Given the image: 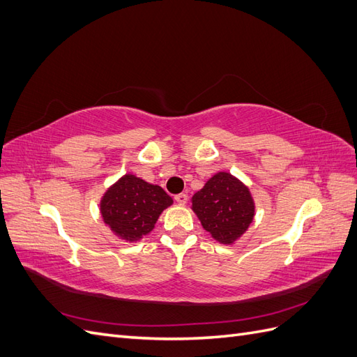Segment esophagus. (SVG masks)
<instances>
[{
  "label": "esophagus",
  "instance_id": "esophagus-1",
  "mask_svg": "<svg viewBox=\"0 0 357 357\" xmlns=\"http://www.w3.org/2000/svg\"><path fill=\"white\" fill-rule=\"evenodd\" d=\"M174 199H176V202H177V204H180V205H185V204L188 202V195H186V193H178V195H176V197H174Z\"/></svg>",
  "mask_w": 357,
  "mask_h": 357
}]
</instances>
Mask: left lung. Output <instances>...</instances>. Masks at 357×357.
Here are the masks:
<instances>
[{
    "label": "left lung",
    "instance_id": "left-lung-1",
    "mask_svg": "<svg viewBox=\"0 0 357 357\" xmlns=\"http://www.w3.org/2000/svg\"><path fill=\"white\" fill-rule=\"evenodd\" d=\"M192 210L214 240L232 244L250 226L255 204L240 180L228 172H218L192 197Z\"/></svg>",
    "mask_w": 357,
    "mask_h": 357
}]
</instances>
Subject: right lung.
<instances>
[{
    "label": "right lung",
    "instance_id": "add662e5",
    "mask_svg": "<svg viewBox=\"0 0 357 357\" xmlns=\"http://www.w3.org/2000/svg\"><path fill=\"white\" fill-rule=\"evenodd\" d=\"M172 204L160 186L126 174L101 199V214L112 231L126 241L142 238L155 228L159 214Z\"/></svg>",
    "mask_w": 357,
    "mask_h": 357
}]
</instances>
